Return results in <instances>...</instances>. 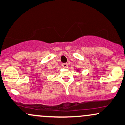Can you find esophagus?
<instances>
[{
    "instance_id": "esophagus-1",
    "label": "esophagus",
    "mask_w": 125,
    "mask_h": 125,
    "mask_svg": "<svg viewBox=\"0 0 125 125\" xmlns=\"http://www.w3.org/2000/svg\"><path fill=\"white\" fill-rule=\"evenodd\" d=\"M62 67H64V68H67L68 64L67 63H62Z\"/></svg>"
}]
</instances>
